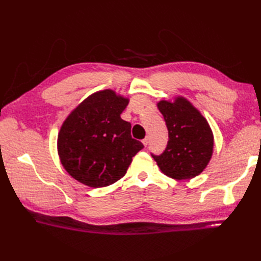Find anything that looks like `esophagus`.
Masks as SVG:
<instances>
[{
	"mask_svg": "<svg viewBox=\"0 0 261 261\" xmlns=\"http://www.w3.org/2000/svg\"><path fill=\"white\" fill-rule=\"evenodd\" d=\"M142 143H143V146L147 147V146H148V143H149V138H148V137H146L145 139L142 140Z\"/></svg>",
	"mask_w": 261,
	"mask_h": 261,
	"instance_id": "1",
	"label": "esophagus"
}]
</instances>
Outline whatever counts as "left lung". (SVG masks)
I'll use <instances>...</instances> for the list:
<instances>
[{
  "mask_svg": "<svg viewBox=\"0 0 261 261\" xmlns=\"http://www.w3.org/2000/svg\"><path fill=\"white\" fill-rule=\"evenodd\" d=\"M157 108L167 125L169 140L164 153L152 154V158L170 178H194L206 168L213 154L214 136L207 120L181 95L162 99Z\"/></svg>",
  "mask_w": 261,
  "mask_h": 261,
  "instance_id": "left-lung-1",
  "label": "left lung"
}]
</instances>
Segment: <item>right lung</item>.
<instances>
[{
  "mask_svg": "<svg viewBox=\"0 0 261 261\" xmlns=\"http://www.w3.org/2000/svg\"><path fill=\"white\" fill-rule=\"evenodd\" d=\"M129 97L113 90L91 94L71 110L57 138L60 164L77 181L90 187L114 184L143 145L132 139L131 124L121 119Z\"/></svg>",
  "mask_w": 261,
  "mask_h": 261,
  "instance_id": "obj_1",
  "label": "right lung"
}]
</instances>
